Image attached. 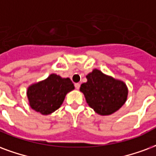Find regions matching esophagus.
Returning <instances> with one entry per match:
<instances>
[{"label": "esophagus", "instance_id": "esophagus-1", "mask_svg": "<svg viewBox=\"0 0 156 156\" xmlns=\"http://www.w3.org/2000/svg\"><path fill=\"white\" fill-rule=\"evenodd\" d=\"M74 86H75V88H76V89H79V87H80V84L75 83Z\"/></svg>", "mask_w": 156, "mask_h": 156}]
</instances>
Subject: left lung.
<instances>
[{"mask_svg":"<svg viewBox=\"0 0 156 156\" xmlns=\"http://www.w3.org/2000/svg\"><path fill=\"white\" fill-rule=\"evenodd\" d=\"M87 81L80 87L87 103L96 112L107 116L119 110L127 99L128 89L124 82L107 76L98 69L86 76Z\"/></svg>","mask_w":156,"mask_h":156,"instance_id":"obj_1","label":"left lung"}]
</instances>
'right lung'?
Here are the masks:
<instances>
[{
    "mask_svg": "<svg viewBox=\"0 0 156 156\" xmlns=\"http://www.w3.org/2000/svg\"><path fill=\"white\" fill-rule=\"evenodd\" d=\"M74 89L70 78H63L55 73L27 89L29 104L43 115H49L58 109L68 93Z\"/></svg>",
    "mask_w": 156,
    "mask_h": 156,
    "instance_id": "1",
    "label": "right lung"
}]
</instances>
